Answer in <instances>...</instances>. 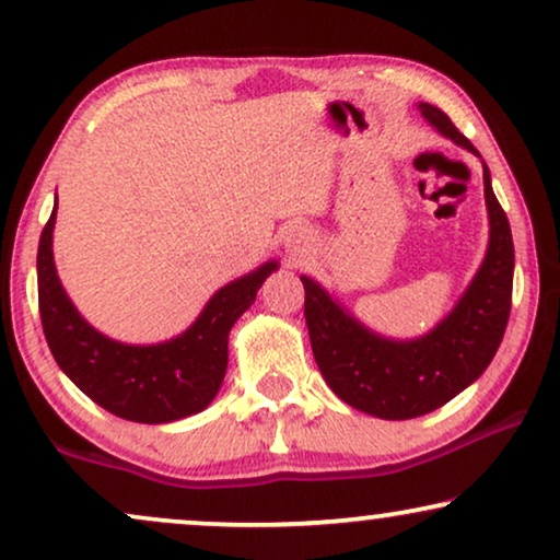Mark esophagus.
<instances>
[{
  "label": "esophagus",
  "mask_w": 560,
  "mask_h": 560,
  "mask_svg": "<svg viewBox=\"0 0 560 560\" xmlns=\"http://www.w3.org/2000/svg\"><path fill=\"white\" fill-rule=\"evenodd\" d=\"M305 244H308V236H305V232H290V236L285 240V247L290 255H303Z\"/></svg>",
  "instance_id": "esophagus-1"
}]
</instances>
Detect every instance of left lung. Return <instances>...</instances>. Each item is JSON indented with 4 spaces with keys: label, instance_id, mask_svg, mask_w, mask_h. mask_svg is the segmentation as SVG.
<instances>
[{
    "label": "left lung",
    "instance_id": "1",
    "mask_svg": "<svg viewBox=\"0 0 560 560\" xmlns=\"http://www.w3.org/2000/svg\"><path fill=\"white\" fill-rule=\"evenodd\" d=\"M418 109L443 137L479 155L439 106L420 102ZM485 201L487 255L448 316L418 339L372 331L316 280L301 275L313 357L326 385L351 408L382 420L425 416L477 382L494 359L510 318L515 247L487 165Z\"/></svg>",
    "mask_w": 560,
    "mask_h": 560
}]
</instances>
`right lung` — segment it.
Returning <instances> with one entry per match:
<instances>
[{
	"label": "right lung",
	"mask_w": 560,
	"mask_h": 560,
	"mask_svg": "<svg viewBox=\"0 0 560 560\" xmlns=\"http://www.w3.org/2000/svg\"><path fill=\"white\" fill-rule=\"evenodd\" d=\"M56 209L37 247V301L43 331L66 377L112 416L132 423H173L209 408L224 382L229 331L278 270L265 262L219 288L186 331L160 343H125L96 331L60 285L52 262Z\"/></svg>",
	"instance_id": "right-lung-1"
}]
</instances>
